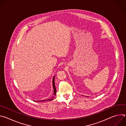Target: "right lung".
Instances as JSON below:
<instances>
[{"label":"right lung","mask_w":126,"mask_h":126,"mask_svg":"<svg viewBox=\"0 0 126 126\" xmlns=\"http://www.w3.org/2000/svg\"><path fill=\"white\" fill-rule=\"evenodd\" d=\"M55 76H54L53 79V81H52V84H53V90H54V93H53V95L55 96L56 94V87H55V82H54V80H55ZM54 98V96H53V97L51 99H46V100H39V101H34L35 102H44V101H51Z\"/></svg>","instance_id":"add662e5"}]
</instances>
